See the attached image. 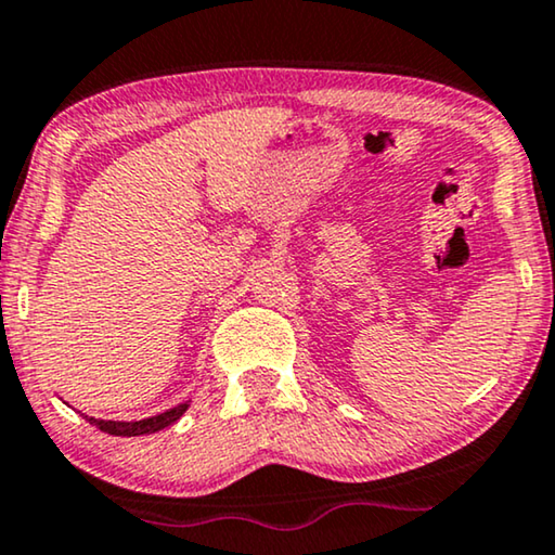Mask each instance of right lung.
Masks as SVG:
<instances>
[{
	"label": "right lung",
	"instance_id": "obj_1",
	"mask_svg": "<svg viewBox=\"0 0 555 555\" xmlns=\"http://www.w3.org/2000/svg\"><path fill=\"white\" fill-rule=\"evenodd\" d=\"M185 410H189V404H178V408L163 412V415H155V417H147V420H138V423H115V420H95V417H88V423L100 427V430L107 433V435L135 437V435L158 433V430H163V427L173 425L176 420L181 417Z\"/></svg>",
	"mask_w": 555,
	"mask_h": 555
}]
</instances>
